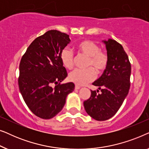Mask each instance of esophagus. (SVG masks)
Returning a JSON list of instances; mask_svg holds the SVG:
<instances>
[{"instance_id":"esophagus-1","label":"esophagus","mask_w":149,"mask_h":149,"mask_svg":"<svg viewBox=\"0 0 149 149\" xmlns=\"http://www.w3.org/2000/svg\"><path fill=\"white\" fill-rule=\"evenodd\" d=\"M81 89L80 86H79V85H75V89Z\"/></svg>"}]
</instances>
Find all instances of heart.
<instances>
[{
  "label": "heart",
  "mask_w": 149,
  "mask_h": 149,
  "mask_svg": "<svg viewBox=\"0 0 149 149\" xmlns=\"http://www.w3.org/2000/svg\"><path fill=\"white\" fill-rule=\"evenodd\" d=\"M77 49L81 54L89 58L86 70H74L69 74V79L76 85H84L93 81L97 73H100L107 68L108 56L106 53L100 51V47L92 40H84L79 42ZM60 59L65 68L71 69L73 67V54L70 50L65 48L62 51Z\"/></svg>",
  "instance_id": "b5f03b06"
}]
</instances>
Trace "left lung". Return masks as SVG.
<instances>
[{"label":"left lung","mask_w":149,"mask_h":149,"mask_svg":"<svg viewBox=\"0 0 149 149\" xmlns=\"http://www.w3.org/2000/svg\"><path fill=\"white\" fill-rule=\"evenodd\" d=\"M109 61L103 74L92 84L98 87L100 93L91 91L84 101L87 113L96 121H105L113 117L121 107L129 92L131 64L121 44L109 38L102 40Z\"/></svg>","instance_id":"1"}]
</instances>
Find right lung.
Masks as SVG:
<instances>
[{
    "instance_id": "1",
    "label": "right lung",
    "mask_w": 149,
    "mask_h": 149,
    "mask_svg": "<svg viewBox=\"0 0 149 149\" xmlns=\"http://www.w3.org/2000/svg\"><path fill=\"white\" fill-rule=\"evenodd\" d=\"M70 42L68 34L49 30L35 38L21 59L20 93L30 111L41 119H49L58 115L67 95L74 89L72 82L60 83L68 75L60 54Z\"/></svg>"
}]
</instances>
